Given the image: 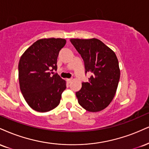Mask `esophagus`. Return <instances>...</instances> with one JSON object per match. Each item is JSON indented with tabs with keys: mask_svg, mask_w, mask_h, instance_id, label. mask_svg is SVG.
Masks as SVG:
<instances>
[{
	"mask_svg": "<svg viewBox=\"0 0 149 149\" xmlns=\"http://www.w3.org/2000/svg\"><path fill=\"white\" fill-rule=\"evenodd\" d=\"M71 80H72V79L71 78H68V79H67V81L68 83H70V82H71Z\"/></svg>",
	"mask_w": 149,
	"mask_h": 149,
	"instance_id": "obj_1",
	"label": "esophagus"
}]
</instances>
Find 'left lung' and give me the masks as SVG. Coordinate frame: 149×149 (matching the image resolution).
<instances>
[{
    "label": "left lung",
    "mask_w": 149,
    "mask_h": 149,
    "mask_svg": "<svg viewBox=\"0 0 149 149\" xmlns=\"http://www.w3.org/2000/svg\"><path fill=\"white\" fill-rule=\"evenodd\" d=\"M81 55L89 81L82 82L76 92L78 103L86 110L99 112L109 105L115 95L120 78L117 57L113 51L97 39H71Z\"/></svg>",
    "instance_id": "8db88e82"
}]
</instances>
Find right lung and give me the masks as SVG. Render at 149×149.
Instances as JSON below:
<instances>
[{
	"mask_svg": "<svg viewBox=\"0 0 149 149\" xmlns=\"http://www.w3.org/2000/svg\"><path fill=\"white\" fill-rule=\"evenodd\" d=\"M65 44L64 39H39L21 57L20 89L27 103L35 111L48 112L60 104L66 82L53 71H57V57Z\"/></svg>",
	"mask_w": 149,
	"mask_h": 149,
	"instance_id": "1",
	"label": "right lung"
}]
</instances>
